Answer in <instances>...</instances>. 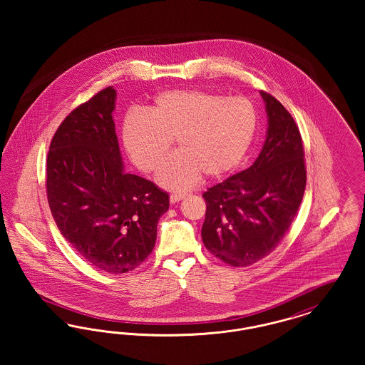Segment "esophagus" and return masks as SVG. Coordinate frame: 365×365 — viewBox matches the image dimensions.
<instances>
[{"label":"esophagus","instance_id":"34e87169","mask_svg":"<svg viewBox=\"0 0 365 365\" xmlns=\"http://www.w3.org/2000/svg\"><path fill=\"white\" fill-rule=\"evenodd\" d=\"M186 195H187L186 192H175V194H171V197H170V201H171V204L179 202V201H180V200H183Z\"/></svg>","mask_w":365,"mask_h":365}]
</instances>
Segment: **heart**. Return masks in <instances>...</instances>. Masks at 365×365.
Instances as JSON below:
<instances>
[{"label": "heart", "mask_w": 365, "mask_h": 365, "mask_svg": "<svg viewBox=\"0 0 365 365\" xmlns=\"http://www.w3.org/2000/svg\"><path fill=\"white\" fill-rule=\"evenodd\" d=\"M257 127L253 104L198 88L160 93L143 112H130L122 124L123 146L130 160L153 173L173 139L178 150L157 174L168 190H186L201 174L217 178L234 170L246 155Z\"/></svg>", "instance_id": "obj_1"}]
</instances>
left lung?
Segmentation results:
<instances>
[{"label":"left lung","instance_id":"1","mask_svg":"<svg viewBox=\"0 0 365 365\" xmlns=\"http://www.w3.org/2000/svg\"><path fill=\"white\" fill-rule=\"evenodd\" d=\"M268 118L256 161L202 194L205 247L232 267L268 256L292 226L304 197L307 170L299 130L287 109L260 91Z\"/></svg>","mask_w":365,"mask_h":365}]
</instances>
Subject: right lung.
Wrapping results in <instances>:
<instances>
[{
  "label": "right lung",
  "mask_w": 365,
  "mask_h": 365,
  "mask_svg": "<svg viewBox=\"0 0 365 365\" xmlns=\"http://www.w3.org/2000/svg\"><path fill=\"white\" fill-rule=\"evenodd\" d=\"M106 87L60 124L46 163L53 219L71 246L97 269L124 274L152 253L168 194L124 171Z\"/></svg>",
  "instance_id": "right-lung-1"
}]
</instances>
